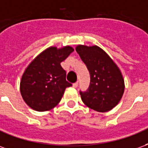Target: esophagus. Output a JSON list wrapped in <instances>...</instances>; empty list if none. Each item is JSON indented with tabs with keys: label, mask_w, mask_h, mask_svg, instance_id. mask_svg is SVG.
<instances>
[{
	"label": "esophagus",
	"mask_w": 148,
	"mask_h": 148,
	"mask_svg": "<svg viewBox=\"0 0 148 148\" xmlns=\"http://www.w3.org/2000/svg\"><path fill=\"white\" fill-rule=\"evenodd\" d=\"M73 87H75V88H76V87H78V82H76V83H74L73 84Z\"/></svg>",
	"instance_id": "1"
}]
</instances>
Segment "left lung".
Listing matches in <instances>:
<instances>
[{
    "mask_svg": "<svg viewBox=\"0 0 148 148\" xmlns=\"http://www.w3.org/2000/svg\"><path fill=\"white\" fill-rule=\"evenodd\" d=\"M75 50L90 73L86 91H79L83 102L98 112H107L122 98L125 82L119 68L106 53L97 46L79 45Z\"/></svg>",
    "mask_w": 148,
    "mask_h": 148,
    "instance_id": "8db88e82",
    "label": "left lung"
}]
</instances>
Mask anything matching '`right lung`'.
<instances>
[{
  "label": "right lung",
  "mask_w": 148,
  "mask_h": 148,
  "mask_svg": "<svg viewBox=\"0 0 148 148\" xmlns=\"http://www.w3.org/2000/svg\"><path fill=\"white\" fill-rule=\"evenodd\" d=\"M71 46L49 47L31 61L20 81V93L24 102L36 111L51 110L61 101L66 87V72L61 63L73 52Z\"/></svg>",
  "instance_id": "right-lung-1"
}]
</instances>
